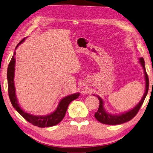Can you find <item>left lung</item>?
Returning a JSON list of instances; mask_svg holds the SVG:
<instances>
[{
    "label": "left lung",
    "instance_id": "8db88e82",
    "mask_svg": "<svg viewBox=\"0 0 153 153\" xmlns=\"http://www.w3.org/2000/svg\"><path fill=\"white\" fill-rule=\"evenodd\" d=\"M139 62L143 68L144 73H145V92L143 94V98L140 100V102L138 103L133 108L131 109V110H129L128 111L123 112V113H121L120 114H112L106 111L105 108H104V102L102 99L100 97L98 96V95H97V97L99 100L100 105L97 112H95L94 117L96 118V119L98 120V121H99L100 123H103V124H105V125H120V124L128 122L129 120H131L132 119H133V118L135 117V115L137 114V112H139L140 108L143 105L144 100L145 99L146 94L148 93L149 85V77L145 69V60H144V59L143 57L140 58ZM93 95L96 96L95 94H93Z\"/></svg>",
    "mask_w": 153,
    "mask_h": 153
}]
</instances>
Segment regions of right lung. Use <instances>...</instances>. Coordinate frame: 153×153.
Here are the masks:
<instances>
[{"instance_id": "obj_1", "label": "right lung", "mask_w": 153, "mask_h": 153, "mask_svg": "<svg viewBox=\"0 0 153 153\" xmlns=\"http://www.w3.org/2000/svg\"><path fill=\"white\" fill-rule=\"evenodd\" d=\"M25 38L23 39L20 42L16 48L21 45L22 42H24ZM16 52L14 53V55L10 60L9 65L8 66L7 69V80H8V96L11 102V104L13 107L16 109V111L27 120L28 122L31 123L34 126H39L41 128L49 127L59 124L65 117L66 112L67 111L68 106L73 100L77 99L79 97L80 93H74L71 95H68L63 98L60 100L57 108L55 111L52 113L45 115V116H36V115L30 114L28 112H25L19 106V104L17 100V98L15 93V87H14V71H15V58Z\"/></svg>"}]
</instances>
